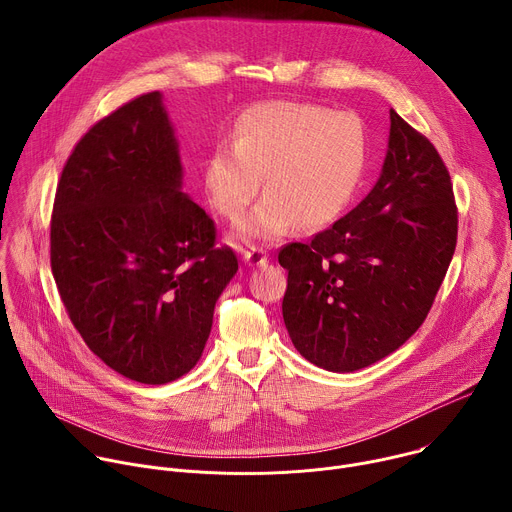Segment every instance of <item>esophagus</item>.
<instances>
[{
	"label": "esophagus",
	"instance_id": "esophagus-1",
	"mask_svg": "<svg viewBox=\"0 0 512 512\" xmlns=\"http://www.w3.org/2000/svg\"><path fill=\"white\" fill-rule=\"evenodd\" d=\"M267 253L261 249V247H251L247 251H243V261L249 265V267H261L267 263Z\"/></svg>",
	"mask_w": 512,
	"mask_h": 512
}]
</instances>
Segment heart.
<instances>
[{"label":"heart","mask_w":512,"mask_h":512,"mask_svg":"<svg viewBox=\"0 0 512 512\" xmlns=\"http://www.w3.org/2000/svg\"><path fill=\"white\" fill-rule=\"evenodd\" d=\"M367 166V137L348 113L312 103L269 101L245 109L233 143H216L204 162V184L218 212L239 218L259 194L265 196L239 223L247 241L271 243L298 223L330 225L350 204Z\"/></svg>","instance_id":"b5f03b06"}]
</instances>
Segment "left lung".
Returning a JSON list of instances; mask_svg holds the SVG:
<instances>
[{
    "label": "left lung",
    "mask_w": 512,
    "mask_h": 512,
    "mask_svg": "<svg viewBox=\"0 0 512 512\" xmlns=\"http://www.w3.org/2000/svg\"><path fill=\"white\" fill-rule=\"evenodd\" d=\"M456 239L450 172L435 145L391 109L389 150L375 188L310 243L279 249L291 342L332 373L385 358L427 318Z\"/></svg>",
    "instance_id": "8db88e82"
}]
</instances>
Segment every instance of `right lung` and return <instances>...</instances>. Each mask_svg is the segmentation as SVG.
Returning a JSON list of instances; mask_svg holds the SVG:
<instances>
[{"label":"right lung","mask_w":512,"mask_h":512,"mask_svg":"<svg viewBox=\"0 0 512 512\" xmlns=\"http://www.w3.org/2000/svg\"><path fill=\"white\" fill-rule=\"evenodd\" d=\"M158 91L97 121L68 156L50 218V267L70 322L115 373L164 385L202 356L239 269L182 190Z\"/></svg>","instance_id":"right-lung-1"}]
</instances>
